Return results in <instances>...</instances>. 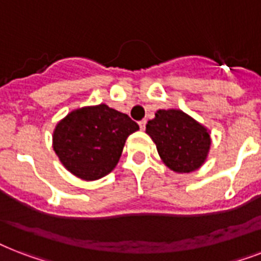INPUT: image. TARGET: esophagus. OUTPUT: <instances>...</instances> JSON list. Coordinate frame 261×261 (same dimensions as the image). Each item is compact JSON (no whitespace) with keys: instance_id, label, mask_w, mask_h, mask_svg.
I'll return each mask as SVG.
<instances>
[{"instance_id":"1","label":"esophagus","mask_w":261,"mask_h":261,"mask_svg":"<svg viewBox=\"0 0 261 261\" xmlns=\"http://www.w3.org/2000/svg\"><path fill=\"white\" fill-rule=\"evenodd\" d=\"M138 124H139V127H141V130H145V127H146V120L143 119V120H141Z\"/></svg>"}]
</instances>
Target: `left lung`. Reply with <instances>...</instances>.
<instances>
[{"mask_svg":"<svg viewBox=\"0 0 261 261\" xmlns=\"http://www.w3.org/2000/svg\"><path fill=\"white\" fill-rule=\"evenodd\" d=\"M160 157L172 171L188 173L202 167L210 149L207 128L180 110H160L146 124Z\"/></svg>","mask_w":261,"mask_h":261,"instance_id":"obj_1","label":"left lung"}]
</instances>
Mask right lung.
Returning <instances> with one entry per match:
<instances>
[{"label": "right lung", "mask_w": 261, "mask_h": 261, "mask_svg": "<svg viewBox=\"0 0 261 261\" xmlns=\"http://www.w3.org/2000/svg\"><path fill=\"white\" fill-rule=\"evenodd\" d=\"M138 128L128 115L106 104L87 107L73 111L57 124L54 150L77 177L97 180L116 167L127 137Z\"/></svg>", "instance_id": "add662e5"}]
</instances>
